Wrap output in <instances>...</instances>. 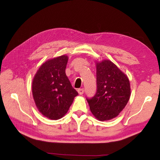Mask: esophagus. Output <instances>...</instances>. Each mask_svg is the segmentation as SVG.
Returning a JSON list of instances; mask_svg holds the SVG:
<instances>
[{
	"label": "esophagus",
	"instance_id": "34e87169",
	"mask_svg": "<svg viewBox=\"0 0 160 160\" xmlns=\"http://www.w3.org/2000/svg\"><path fill=\"white\" fill-rule=\"evenodd\" d=\"M78 93H79L80 95H82L83 93H84V89H79L78 90Z\"/></svg>",
	"mask_w": 160,
	"mask_h": 160
}]
</instances>
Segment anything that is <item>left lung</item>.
Here are the masks:
<instances>
[{
  "label": "left lung",
  "mask_w": 160,
  "mask_h": 160,
  "mask_svg": "<svg viewBox=\"0 0 160 160\" xmlns=\"http://www.w3.org/2000/svg\"><path fill=\"white\" fill-rule=\"evenodd\" d=\"M97 89L87 98L91 113L100 121L115 118L123 110L131 96L127 76L110 60L96 63Z\"/></svg>",
  "instance_id": "1"
}]
</instances>
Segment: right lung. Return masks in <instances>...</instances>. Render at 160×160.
I'll use <instances>...</instances> for the list:
<instances>
[{
  "mask_svg": "<svg viewBox=\"0 0 160 160\" xmlns=\"http://www.w3.org/2000/svg\"><path fill=\"white\" fill-rule=\"evenodd\" d=\"M67 62L65 55L47 60L33 80L32 93L36 107L51 120L63 117L78 95L66 76Z\"/></svg>",
  "mask_w": 160,
  "mask_h": 160,
  "instance_id": "right-lung-1",
  "label": "right lung"
}]
</instances>
